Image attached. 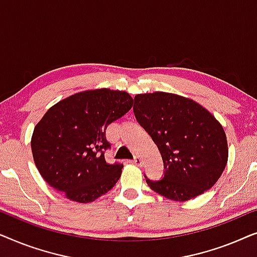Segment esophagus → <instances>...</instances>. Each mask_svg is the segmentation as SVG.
Wrapping results in <instances>:
<instances>
[{
	"label": "esophagus",
	"instance_id": "esophagus-1",
	"mask_svg": "<svg viewBox=\"0 0 257 257\" xmlns=\"http://www.w3.org/2000/svg\"><path fill=\"white\" fill-rule=\"evenodd\" d=\"M133 164H136L137 166H142V164H143V161H142V159H140L139 157H136L135 159H133V161H132Z\"/></svg>",
	"mask_w": 257,
	"mask_h": 257
}]
</instances>
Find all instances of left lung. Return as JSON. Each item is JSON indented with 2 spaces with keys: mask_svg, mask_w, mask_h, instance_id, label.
I'll use <instances>...</instances> for the list:
<instances>
[{
  "mask_svg": "<svg viewBox=\"0 0 257 257\" xmlns=\"http://www.w3.org/2000/svg\"><path fill=\"white\" fill-rule=\"evenodd\" d=\"M137 121L157 144L164 177L146 178L154 192L185 201L212 188L228 160L226 133L206 108L188 98L167 92L137 94Z\"/></svg>",
  "mask_w": 257,
  "mask_h": 257,
  "instance_id": "left-lung-1",
  "label": "left lung"
}]
</instances>
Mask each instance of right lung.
I'll list each match as a JSON object with an SVG mask.
<instances>
[{"label":"right lung","mask_w":257,"mask_h":257,"mask_svg":"<svg viewBox=\"0 0 257 257\" xmlns=\"http://www.w3.org/2000/svg\"><path fill=\"white\" fill-rule=\"evenodd\" d=\"M127 92L84 91L58 101L35 126L31 151L45 181L66 198L91 202L107 193L121 175L122 164H108L107 126L131 110Z\"/></svg>","instance_id":"right-lung-1"}]
</instances>
